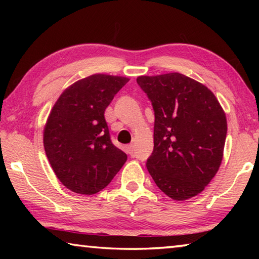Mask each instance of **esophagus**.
Segmentation results:
<instances>
[{
	"label": "esophagus",
	"mask_w": 259,
	"mask_h": 259,
	"mask_svg": "<svg viewBox=\"0 0 259 259\" xmlns=\"http://www.w3.org/2000/svg\"><path fill=\"white\" fill-rule=\"evenodd\" d=\"M126 152H128L129 154H133V153H134V145H133V144H129V145L126 146Z\"/></svg>",
	"instance_id": "obj_1"
}]
</instances>
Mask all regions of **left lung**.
<instances>
[{"label": "left lung", "instance_id": "obj_1", "mask_svg": "<svg viewBox=\"0 0 259 259\" xmlns=\"http://www.w3.org/2000/svg\"><path fill=\"white\" fill-rule=\"evenodd\" d=\"M154 109V148L148 172L160 190L176 201L198 195L223 160L225 113L202 83L181 73L138 76Z\"/></svg>", "mask_w": 259, "mask_h": 259}]
</instances>
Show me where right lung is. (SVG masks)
<instances>
[{
  "label": "right lung",
  "mask_w": 259,
  "mask_h": 259,
  "mask_svg": "<svg viewBox=\"0 0 259 259\" xmlns=\"http://www.w3.org/2000/svg\"><path fill=\"white\" fill-rule=\"evenodd\" d=\"M128 77L94 74L69 85L52 107L43 131L57 178L77 194H96L111 183L126 154L113 145L105 109Z\"/></svg>",
  "instance_id": "obj_1"
}]
</instances>
